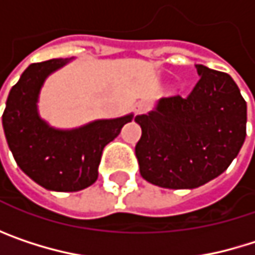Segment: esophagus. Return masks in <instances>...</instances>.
<instances>
[{
  "mask_svg": "<svg viewBox=\"0 0 255 255\" xmlns=\"http://www.w3.org/2000/svg\"><path fill=\"white\" fill-rule=\"evenodd\" d=\"M146 111V103L144 102H137L135 105H134V112L135 114H141V112H144Z\"/></svg>",
  "mask_w": 255,
  "mask_h": 255,
  "instance_id": "1",
  "label": "esophagus"
}]
</instances>
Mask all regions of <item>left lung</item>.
I'll return each mask as SVG.
<instances>
[{
	"label": "left lung",
	"instance_id": "8db88e82",
	"mask_svg": "<svg viewBox=\"0 0 255 255\" xmlns=\"http://www.w3.org/2000/svg\"><path fill=\"white\" fill-rule=\"evenodd\" d=\"M187 97L170 96L134 121L140 174L165 189H195L225 173L247 135V102L230 75L196 65Z\"/></svg>",
	"mask_w": 255,
	"mask_h": 255
}]
</instances>
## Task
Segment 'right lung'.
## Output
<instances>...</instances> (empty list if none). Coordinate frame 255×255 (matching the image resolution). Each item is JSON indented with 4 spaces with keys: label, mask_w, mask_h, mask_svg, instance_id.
<instances>
[{
    "label": "right lung",
    "mask_w": 255,
    "mask_h": 255,
    "mask_svg": "<svg viewBox=\"0 0 255 255\" xmlns=\"http://www.w3.org/2000/svg\"><path fill=\"white\" fill-rule=\"evenodd\" d=\"M72 59H53L30 65L10 90L2 127L8 147L20 170L44 189L77 192L99 177L105 146L134 118L128 114L112 120H96L71 129L51 127L38 111L45 79Z\"/></svg>",
    "instance_id": "right-lung-1"
}]
</instances>
